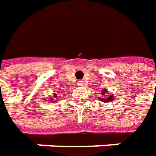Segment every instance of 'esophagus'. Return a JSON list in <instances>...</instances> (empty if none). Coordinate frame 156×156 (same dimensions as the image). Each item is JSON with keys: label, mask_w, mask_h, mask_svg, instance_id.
<instances>
[{"label": "esophagus", "mask_w": 156, "mask_h": 156, "mask_svg": "<svg viewBox=\"0 0 156 156\" xmlns=\"http://www.w3.org/2000/svg\"><path fill=\"white\" fill-rule=\"evenodd\" d=\"M82 81H77V85H79V86H82Z\"/></svg>", "instance_id": "esophagus-1"}]
</instances>
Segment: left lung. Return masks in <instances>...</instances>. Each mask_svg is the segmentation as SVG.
Returning <instances> with one entry per match:
<instances>
[{"label":"left lung","instance_id":"left-lung-1","mask_svg":"<svg viewBox=\"0 0 156 156\" xmlns=\"http://www.w3.org/2000/svg\"><path fill=\"white\" fill-rule=\"evenodd\" d=\"M107 94H108V92H107L106 90H103L101 94H102V95H107ZM103 97H105V96H103ZM99 99L101 100V101H113V100H114V96H113V95H108V97H105V98H101V97H100L99 96Z\"/></svg>","mask_w":156,"mask_h":156}]
</instances>
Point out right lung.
Here are the masks:
<instances>
[{
    "label": "right lung",
    "instance_id": "right-lung-1",
    "mask_svg": "<svg viewBox=\"0 0 156 156\" xmlns=\"http://www.w3.org/2000/svg\"><path fill=\"white\" fill-rule=\"evenodd\" d=\"M54 96H55V97H56V94H55V93L54 94ZM49 100L51 101V100H53V99H49ZM56 101V100H55V101Z\"/></svg>",
    "mask_w": 156,
    "mask_h": 156
}]
</instances>
